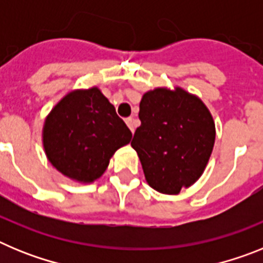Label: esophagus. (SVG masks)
Wrapping results in <instances>:
<instances>
[{"label": "esophagus", "mask_w": 263, "mask_h": 263, "mask_svg": "<svg viewBox=\"0 0 263 263\" xmlns=\"http://www.w3.org/2000/svg\"><path fill=\"white\" fill-rule=\"evenodd\" d=\"M125 122H126V125L129 126V129L132 130V133H134V120L132 117H127L126 120H125Z\"/></svg>", "instance_id": "34e87169"}]
</instances>
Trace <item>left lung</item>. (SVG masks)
Masks as SVG:
<instances>
[{
    "instance_id": "8db88e82",
    "label": "left lung",
    "mask_w": 263,
    "mask_h": 263,
    "mask_svg": "<svg viewBox=\"0 0 263 263\" xmlns=\"http://www.w3.org/2000/svg\"><path fill=\"white\" fill-rule=\"evenodd\" d=\"M141 126L132 147L146 182L155 191L176 195L204 173L213 145L215 122L204 103L182 88H155L139 103Z\"/></svg>"
}]
</instances>
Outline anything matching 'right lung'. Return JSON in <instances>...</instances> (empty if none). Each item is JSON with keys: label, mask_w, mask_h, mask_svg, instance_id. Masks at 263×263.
Returning <instances> with one entry per match:
<instances>
[{"label": "right lung", "mask_w": 263, "mask_h": 263, "mask_svg": "<svg viewBox=\"0 0 263 263\" xmlns=\"http://www.w3.org/2000/svg\"><path fill=\"white\" fill-rule=\"evenodd\" d=\"M43 147L50 163L67 178L92 183L105 173L116 150L132 132L97 87L63 97L47 116Z\"/></svg>", "instance_id": "obj_1"}]
</instances>
